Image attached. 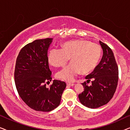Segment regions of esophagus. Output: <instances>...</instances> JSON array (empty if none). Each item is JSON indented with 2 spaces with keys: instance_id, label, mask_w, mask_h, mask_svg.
I'll return each instance as SVG.
<instances>
[{
  "instance_id": "34e87169",
  "label": "esophagus",
  "mask_w": 130,
  "mask_h": 130,
  "mask_svg": "<svg viewBox=\"0 0 130 130\" xmlns=\"http://www.w3.org/2000/svg\"><path fill=\"white\" fill-rule=\"evenodd\" d=\"M67 83V86H74V83H71V82H66Z\"/></svg>"
}]
</instances>
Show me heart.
I'll return each instance as SVG.
<instances>
[{"label":"heart","mask_w":130,"mask_h":130,"mask_svg":"<svg viewBox=\"0 0 130 130\" xmlns=\"http://www.w3.org/2000/svg\"><path fill=\"white\" fill-rule=\"evenodd\" d=\"M101 47L96 43L87 40H73L61 45V49H51L48 54V61L53 66H64L69 58L71 63L57 72L59 79L73 82L81 72L86 74L92 72L98 63Z\"/></svg>","instance_id":"obj_1"}]
</instances>
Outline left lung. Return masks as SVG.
<instances>
[{
    "mask_svg": "<svg viewBox=\"0 0 130 130\" xmlns=\"http://www.w3.org/2000/svg\"><path fill=\"white\" fill-rule=\"evenodd\" d=\"M103 56L98 65L91 73L86 76L87 83L92 81L90 86L86 82L82 83L84 91L79 99L83 105L97 108L109 102L114 95L118 81V68L112 50L99 41Z\"/></svg>",
    "mask_w": 130,
    "mask_h": 130,
    "instance_id": "obj_1",
    "label": "left lung"
}]
</instances>
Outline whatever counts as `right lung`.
Segmentation results:
<instances>
[{
	"instance_id": "obj_1",
	"label": "right lung",
	"mask_w": 130,
	"mask_h": 130,
	"mask_svg": "<svg viewBox=\"0 0 130 130\" xmlns=\"http://www.w3.org/2000/svg\"><path fill=\"white\" fill-rule=\"evenodd\" d=\"M53 38L36 40L21 49L16 61L15 82L17 91L27 105L37 111L49 112L60 104L66 87L64 82L51 81L47 52Z\"/></svg>"
}]
</instances>
